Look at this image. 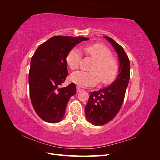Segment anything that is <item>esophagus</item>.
<instances>
[{"instance_id":"obj_1","label":"esophagus","mask_w":160,"mask_h":160,"mask_svg":"<svg viewBox=\"0 0 160 160\" xmlns=\"http://www.w3.org/2000/svg\"><path fill=\"white\" fill-rule=\"evenodd\" d=\"M81 91V89L80 87L77 86V93H79V92H80Z\"/></svg>"}]
</instances>
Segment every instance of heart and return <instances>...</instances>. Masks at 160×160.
I'll list each match as a JSON object with an SVG mask.
<instances>
[{
    "label": "heart",
    "instance_id": "obj_1",
    "mask_svg": "<svg viewBox=\"0 0 160 160\" xmlns=\"http://www.w3.org/2000/svg\"><path fill=\"white\" fill-rule=\"evenodd\" d=\"M85 55L94 61L90 70L85 72L77 71L71 75V80L81 87L94 86L99 81L102 84L111 83L118 74L119 65L117 59L111 55L109 48L100 43L87 45L83 47ZM81 55L77 49H71L66 57V62L71 69L79 67Z\"/></svg>",
    "mask_w": 160,
    "mask_h": 160
}]
</instances>
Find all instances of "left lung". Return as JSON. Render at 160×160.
Returning a JSON list of instances; mask_svg holds the SVG:
<instances>
[{
	"label": "left lung",
	"mask_w": 160,
	"mask_h": 160,
	"mask_svg": "<svg viewBox=\"0 0 160 160\" xmlns=\"http://www.w3.org/2000/svg\"><path fill=\"white\" fill-rule=\"evenodd\" d=\"M104 37L117 52L119 65L118 75L112 83L98 91L91 92L85 113L87 120L93 125L108 123L118 114L123 103L130 77V62L123 47L111 38Z\"/></svg>",
	"instance_id": "1"
}]
</instances>
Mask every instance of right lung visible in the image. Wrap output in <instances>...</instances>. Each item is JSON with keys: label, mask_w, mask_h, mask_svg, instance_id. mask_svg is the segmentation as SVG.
Listing matches in <instances>:
<instances>
[{"label": "right lung", "mask_w": 160, "mask_h": 160, "mask_svg": "<svg viewBox=\"0 0 160 160\" xmlns=\"http://www.w3.org/2000/svg\"><path fill=\"white\" fill-rule=\"evenodd\" d=\"M89 38L55 36L38 46L31 58L28 76L30 98L37 115L51 123L64 118L67 103L76 94L75 83L60 88L68 75L66 57L79 42Z\"/></svg>", "instance_id": "obj_1"}]
</instances>
